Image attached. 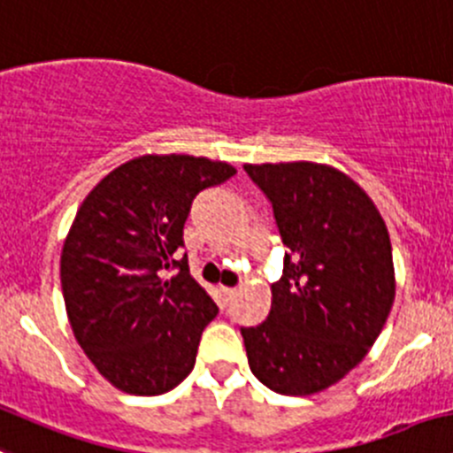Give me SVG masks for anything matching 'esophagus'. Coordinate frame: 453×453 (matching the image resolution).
<instances>
[{
    "instance_id": "obj_1",
    "label": "esophagus",
    "mask_w": 453,
    "mask_h": 453,
    "mask_svg": "<svg viewBox=\"0 0 453 453\" xmlns=\"http://www.w3.org/2000/svg\"><path fill=\"white\" fill-rule=\"evenodd\" d=\"M221 296H223V301L230 303L232 298L236 296V289L234 288H221Z\"/></svg>"
}]
</instances>
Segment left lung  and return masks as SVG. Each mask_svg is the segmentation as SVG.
I'll list each match as a JSON object with an SVG mask.
<instances>
[{"instance_id":"obj_1","label":"left lung","mask_w":453,"mask_h":453,"mask_svg":"<svg viewBox=\"0 0 453 453\" xmlns=\"http://www.w3.org/2000/svg\"><path fill=\"white\" fill-rule=\"evenodd\" d=\"M283 239L272 310L241 327L252 374L285 396L338 383L365 358L394 303L392 243L370 196L329 165H243Z\"/></svg>"}]
</instances>
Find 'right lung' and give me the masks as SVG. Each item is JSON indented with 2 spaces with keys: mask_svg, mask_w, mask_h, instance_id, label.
Listing matches in <instances>:
<instances>
[{
  "mask_svg": "<svg viewBox=\"0 0 453 453\" xmlns=\"http://www.w3.org/2000/svg\"><path fill=\"white\" fill-rule=\"evenodd\" d=\"M223 161L146 155L101 179L61 252L74 338L101 376L134 396H159L192 372L219 307L190 276L183 226L192 199L234 177ZM178 270L165 280V270Z\"/></svg>",
  "mask_w": 453,
  "mask_h": 453,
  "instance_id": "1",
  "label": "right lung"
}]
</instances>
